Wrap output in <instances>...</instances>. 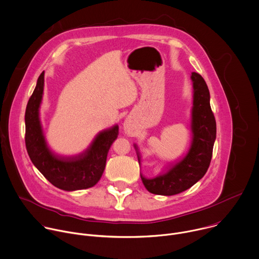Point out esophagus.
Segmentation results:
<instances>
[{"label": "esophagus", "instance_id": "34e87169", "mask_svg": "<svg viewBox=\"0 0 259 259\" xmlns=\"http://www.w3.org/2000/svg\"><path fill=\"white\" fill-rule=\"evenodd\" d=\"M123 128H124V131L126 133H130V134L133 133V131H134V123H133V121L130 118L125 119V121L123 123Z\"/></svg>", "mask_w": 259, "mask_h": 259}]
</instances>
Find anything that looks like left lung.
<instances>
[{
	"mask_svg": "<svg viewBox=\"0 0 259 259\" xmlns=\"http://www.w3.org/2000/svg\"><path fill=\"white\" fill-rule=\"evenodd\" d=\"M190 79L193 89L190 146L185 156L170 163L164 173L153 178L141 174L145 187L154 194L174 195L185 191L204 176L211 160L217 125L209 104V91L199 74L191 73ZM134 146L141 165L139 148L136 144Z\"/></svg>",
	"mask_w": 259,
	"mask_h": 259,
	"instance_id": "obj_1",
	"label": "left lung"
}]
</instances>
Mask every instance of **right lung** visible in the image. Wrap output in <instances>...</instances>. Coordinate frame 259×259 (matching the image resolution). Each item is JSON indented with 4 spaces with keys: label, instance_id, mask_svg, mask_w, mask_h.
<instances>
[{
    "label": "right lung",
    "instance_id": "1",
    "mask_svg": "<svg viewBox=\"0 0 259 259\" xmlns=\"http://www.w3.org/2000/svg\"><path fill=\"white\" fill-rule=\"evenodd\" d=\"M45 87V72L37 79L36 87L25 111V144L33 165L56 187L74 191L94 186L105 169L108 151L118 136V125L99 132L82 153L62 156L55 153L46 141L39 108Z\"/></svg>",
    "mask_w": 259,
    "mask_h": 259
}]
</instances>
